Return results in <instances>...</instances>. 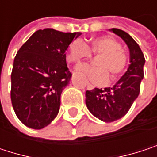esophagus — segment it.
Instances as JSON below:
<instances>
[{"label":"esophagus","mask_w":157,"mask_h":157,"mask_svg":"<svg viewBox=\"0 0 157 157\" xmlns=\"http://www.w3.org/2000/svg\"><path fill=\"white\" fill-rule=\"evenodd\" d=\"M76 71H77V70H76ZM86 87H87V89H89V90L94 89V86H93L92 84H90V83H86Z\"/></svg>","instance_id":"obj_1"}]
</instances>
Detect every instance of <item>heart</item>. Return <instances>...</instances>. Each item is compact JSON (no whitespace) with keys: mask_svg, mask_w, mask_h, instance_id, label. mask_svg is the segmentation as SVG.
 I'll return each mask as SVG.
<instances>
[{"mask_svg":"<svg viewBox=\"0 0 157 157\" xmlns=\"http://www.w3.org/2000/svg\"><path fill=\"white\" fill-rule=\"evenodd\" d=\"M92 53L97 58L95 64L98 67L90 65H79L76 70L82 73L94 84L104 85L109 75L113 78L120 75L127 63V55L121 48L118 41L110 36H101L94 38L89 46L81 40L73 41L68 46V61L78 63L83 60L90 59Z\"/></svg>","mask_w":157,"mask_h":157,"instance_id":"b5f03b06","label":"heart"}]
</instances>
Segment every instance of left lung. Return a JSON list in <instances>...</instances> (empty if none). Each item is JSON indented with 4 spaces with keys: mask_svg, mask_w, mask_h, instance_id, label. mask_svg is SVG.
Here are the masks:
<instances>
[{
    "mask_svg": "<svg viewBox=\"0 0 157 157\" xmlns=\"http://www.w3.org/2000/svg\"><path fill=\"white\" fill-rule=\"evenodd\" d=\"M110 31L126 44L130 52V64L125 74L113 87L94 88L85 93V104L90 113L105 123L122 118L131 108L140 93L145 62L139 45L127 33L116 28Z\"/></svg>",
    "mask_w": 157,
    "mask_h": 157,
    "instance_id": "1",
    "label": "left lung"
}]
</instances>
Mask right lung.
I'll list each match as a JSON object with an SVG mask.
<instances>
[{"mask_svg":"<svg viewBox=\"0 0 157 157\" xmlns=\"http://www.w3.org/2000/svg\"><path fill=\"white\" fill-rule=\"evenodd\" d=\"M81 34L51 28L38 30L17 52L11 75V100L24 125L42 129L57 116L61 94L72 77L66 50Z\"/></svg>","mask_w":157,"mask_h":157,"instance_id":"add662e5","label":"right lung"}]
</instances>
